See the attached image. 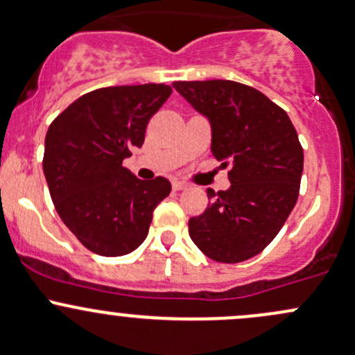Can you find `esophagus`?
Masks as SVG:
<instances>
[{
	"label": "esophagus",
	"instance_id": "1",
	"mask_svg": "<svg viewBox=\"0 0 355 355\" xmlns=\"http://www.w3.org/2000/svg\"><path fill=\"white\" fill-rule=\"evenodd\" d=\"M186 188H188V184H186V182L173 181V189H174V191H182V189H186Z\"/></svg>",
	"mask_w": 355,
	"mask_h": 355
}]
</instances>
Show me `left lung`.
<instances>
[{
  "label": "left lung",
  "mask_w": 355,
  "mask_h": 355,
  "mask_svg": "<svg viewBox=\"0 0 355 355\" xmlns=\"http://www.w3.org/2000/svg\"><path fill=\"white\" fill-rule=\"evenodd\" d=\"M173 86L208 118L213 155L230 166V188L208 189V208L189 218V237L213 261H247L272 242L298 200V133L283 108L250 86L223 79Z\"/></svg>",
  "instance_id": "left-lung-1"
}]
</instances>
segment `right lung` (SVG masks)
Masks as SVG:
<instances>
[{
  "label": "right lung",
  "mask_w": 355,
  "mask_h": 355,
  "mask_svg": "<svg viewBox=\"0 0 355 355\" xmlns=\"http://www.w3.org/2000/svg\"><path fill=\"white\" fill-rule=\"evenodd\" d=\"M167 85L112 86L83 94L45 135L44 174L54 207L79 242L105 257L130 254L148 234L155 207L169 196L166 178L142 181L121 166L142 147Z\"/></svg>",
  "instance_id": "obj_1"
}]
</instances>
